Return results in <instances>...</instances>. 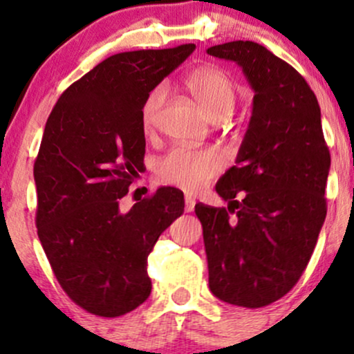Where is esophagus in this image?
Listing matches in <instances>:
<instances>
[{
    "label": "esophagus",
    "mask_w": 354,
    "mask_h": 354,
    "mask_svg": "<svg viewBox=\"0 0 354 354\" xmlns=\"http://www.w3.org/2000/svg\"><path fill=\"white\" fill-rule=\"evenodd\" d=\"M194 205H196V201H194L193 198L189 196V194H186V196H185V211H186V213H191V211L194 209Z\"/></svg>",
    "instance_id": "obj_1"
}]
</instances>
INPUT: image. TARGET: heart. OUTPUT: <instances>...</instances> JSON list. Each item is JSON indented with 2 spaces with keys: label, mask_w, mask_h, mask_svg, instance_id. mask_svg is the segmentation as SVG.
<instances>
[{
  "label": "heart",
  "mask_w": 354,
  "mask_h": 354,
  "mask_svg": "<svg viewBox=\"0 0 354 354\" xmlns=\"http://www.w3.org/2000/svg\"><path fill=\"white\" fill-rule=\"evenodd\" d=\"M185 86L213 121L228 120L236 108V84L230 78L228 73L219 68H198L185 80ZM165 100L166 89L163 86L154 88L146 96L141 108V124L146 133H151L156 128ZM225 161L214 149H191L178 146L169 149L158 161L156 174L165 185L178 186L186 191H198L209 180H213L221 171Z\"/></svg>",
  "instance_id": "heart-1"
}]
</instances>
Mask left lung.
Wrapping results in <instances>:
<instances>
[{"instance_id": "8db88e82", "label": "left lung", "mask_w": 354, "mask_h": 354, "mask_svg": "<svg viewBox=\"0 0 354 354\" xmlns=\"http://www.w3.org/2000/svg\"><path fill=\"white\" fill-rule=\"evenodd\" d=\"M206 53L239 64L254 91L236 166L216 185L228 209L194 206L209 290L225 303L261 308L283 298L310 261L326 218L330 149L318 100L286 61L254 41Z\"/></svg>"}]
</instances>
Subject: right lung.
<instances>
[{
	"mask_svg": "<svg viewBox=\"0 0 354 354\" xmlns=\"http://www.w3.org/2000/svg\"><path fill=\"white\" fill-rule=\"evenodd\" d=\"M118 53L75 81L53 108L35 161L36 228L56 279L78 306L115 318L146 301L154 243L185 211L165 186L120 209L145 158L146 96L194 51Z\"/></svg>",
	"mask_w": 354,
	"mask_h": 354,
	"instance_id": "right-lung-1",
	"label": "right lung"
}]
</instances>
